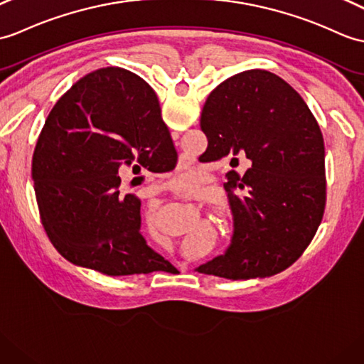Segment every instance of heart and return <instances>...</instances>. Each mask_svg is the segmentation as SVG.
<instances>
[{"label":"heart","mask_w":364,"mask_h":364,"mask_svg":"<svg viewBox=\"0 0 364 364\" xmlns=\"http://www.w3.org/2000/svg\"><path fill=\"white\" fill-rule=\"evenodd\" d=\"M197 181V176L196 173H186L183 176H180L178 180L175 181L176 186H181V188H188V186H193Z\"/></svg>","instance_id":"obj_1"}]
</instances>
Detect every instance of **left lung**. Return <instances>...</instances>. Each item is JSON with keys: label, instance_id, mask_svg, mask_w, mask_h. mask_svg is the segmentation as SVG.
I'll list each match as a JSON object with an SVG mask.
<instances>
[{"label": "left lung", "instance_id": "8db88e82", "mask_svg": "<svg viewBox=\"0 0 364 364\" xmlns=\"http://www.w3.org/2000/svg\"><path fill=\"white\" fill-rule=\"evenodd\" d=\"M208 161L247 158L243 175L228 172L234 231L225 255L196 268L232 281L267 277L296 262L326 208L324 141L304 99L264 70L222 82L203 107Z\"/></svg>", "mask_w": 364, "mask_h": 364}]
</instances>
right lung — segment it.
I'll list each match as a JSON object with an SVG mask.
<instances>
[{
    "label": "right lung",
    "instance_id": "right-lung-1",
    "mask_svg": "<svg viewBox=\"0 0 364 364\" xmlns=\"http://www.w3.org/2000/svg\"><path fill=\"white\" fill-rule=\"evenodd\" d=\"M176 164L158 97L136 74H87L50 109L32 158L41 225L75 265L108 276L147 274L167 262L141 234V201L119 173Z\"/></svg>",
    "mask_w": 364,
    "mask_h": 364
}]
</instances>
